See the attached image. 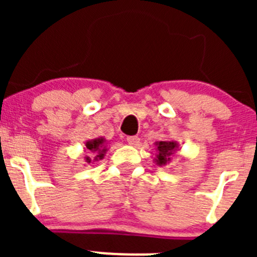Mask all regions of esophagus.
Instances as JSON below:
<instances>
[{"mask_svg":"<svg viewBox=\"0 0 257 257\" xmlns=\"http://www.w3.org/2000/svg\"><path fill=\"white\" fill-rule=\"evenodd\" d=\"M126 142H128L129 145H133V147H137V145L139 144V142H141V139H139L138 137H136V136L126 137Z\"/></svg>","mask_w":257,"mask_h":257,"instance_id":"obj_1","label":"esophagus"}]
</instances>
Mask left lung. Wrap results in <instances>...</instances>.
I'll return each mask as SVG.
<instances>
[{
  "mask_svg": "<svg viewBox=\"0 0 257 257\" xmlns=\"http://www.w3.org/2000/svg\"><path fill=\"white\" fill-rule=\"evenodd\" d=\"M155 150H157V154H155L154 162L158 167H165V165L169 164L173 159V155L175 154V152H178L179 144L178 142L174 141H160L155 142Z\"/></svg>",
  "mask_w": 257,
  "mask_h": 257,
  "instance_id": "left-lung-1",
  "label": "left lung"
}]
</instances>
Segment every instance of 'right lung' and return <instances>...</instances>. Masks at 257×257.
<instances>
[{
  "mask_svg": "<svg viewBox=\"0 0 257 257\" xmlns=\"http://www.w3.org/2000/svg\"><path fill=\"white\" fill-rule=\"evenodd\" d=\"M85 152H89L92 155H85L84 162L87 164H90L93 162H98V160L103 159L105 153L108 152L107 141L103 137H98L95 139H90V141L85 142Z\"/></svg>",
  "mask_w": 257,
  "mask_h": 257,
  "instance_id": "right-lung-1",
  "label": "right lung"
}]
</instances>
